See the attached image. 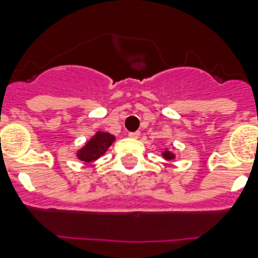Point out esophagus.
<instances>
[{
  "label": "esophagus",
  "instance_id": "esophagus-1",
  "mask_svg": "<svg viewBox=\"0 0 258 258\" xmlns=\"http://www.w3.org/2000/svg\"><path fill=\"white\" fill-rule=\"evenodd\" d=\"M128 137L131 138V139H138V138L141 137V133H138V131H135V133H130Z\"/></svg>",
  "mask_w": 258,
  "mask_h": 258
}]
</instances>
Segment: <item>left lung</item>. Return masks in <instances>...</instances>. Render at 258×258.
Masks as SVG:
<instances>
[{
  "label": "left lung",
  "instance_id": "1",
  "mask_svg": "<svg viewBox=\"0 0 258 258\" xmlns=\"http://www.w3.org/2000/svg\"><path fill=\"white\" fill-rule=\"evenodd\" d=\"M162 158H163L165 161H172V159H175V154L172 153L171 150L165 149L162 151Z\"/></svg>",
  "mask_w": 258,
  "mask_h": 258
}]
</instances>
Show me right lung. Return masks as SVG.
Returning a JSON list of instances; mask_svg holds the SVG:
<instances>
[{
  "instance_id": "obj_1",
  "label": "right lung",
  "mask_w": 258,
  "mask_h": 258,
  "mask_svg": "<svg viewBox=\"0 0 258 258\" xmlns=\"http://www.w3.org/2000/svg\"><path fill=\"white\" fill-rule=\"evenodd\" d=\"M115 139L116 138L113 137L112 134L105 133V131H96L93 134V137L89 138L84 146L76 151V157L86 163H92L97 161L101 155H104Z\"/></svg>"
}]
</instances>
